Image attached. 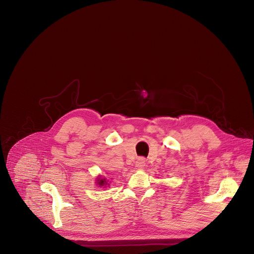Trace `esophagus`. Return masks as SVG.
Here are the masks:
<instances>
[{
  "instance_id": "obj_1",
  "label": "esophagus",
  "mask_w": 254,
  "mask_h": 254,
  "mask_svg": "<svg viewBox=\"0 0 254 254\" xmlns=\"http://www.w3.org/2000/svg\"><path fill=\"white\" fill-rule=\"evenodd\" d=\"M136 166L138 168H143L145 166V159L144 158H138V160L136 161Z\"/></svg>"
}]
</instances>
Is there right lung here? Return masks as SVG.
<instances>
[{
    "instance_id": "obj_1",
    "label": "right lung",
    "mask_w": 254,
    "mask_h": 254,
    "mask_svg": "<svg viewBox=\"0 0 254 254\" xmlns=\"http://www.w3.org/2000/svg\"><path fill=\"white\" fill-rule=\"evenodd\" d=\"M96 181H97L96 183H97V185L99 186V187H106V186L110 185V184H108V181H106V179H104L102 177L97 178Z\"/></svg>"
}]
</instances>
